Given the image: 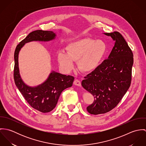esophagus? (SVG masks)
I'll list each match as a JSON object with an SVG mask.
<instances>
[{"label":"esophagus","mask_w":146,"mask_h":146,"mask_svg":"<svg viewBox=\"0 0 146 146\" xmlns=\"http://www.w3.org/2000/svg\"><path fill=\"white\" fill-rule=\"evenodd\" d=\"M74 84L75 85H77V86H81V82L78 79H76L75 80V81L74 82Z\"/></svg>","instance_id":"esophagus-1"}]
</instances>
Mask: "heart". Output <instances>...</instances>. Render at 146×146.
Here are the masks:
<instances>
[{
  "label": "heart",
  "instance_id": "1",
  "mask_svg": "<svg viewBox=\"0 0 146 146\" xmlns=\"http://www.w3.org/2000/svg\"><path fill=\"white\" fill-rule=\"evenodd\" d=\"M66 50L67 52H61L58 54V62L66 71H70L74 61L79 60L80 70L90 72L100 65L106 52V45L101 40L85 38L70 42Z\"/></svg>",
  "mask_w": 146,
  "mask_h": 146
}]
</instances>
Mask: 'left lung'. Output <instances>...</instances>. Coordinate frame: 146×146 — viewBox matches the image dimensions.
Wrapping results in <instances>:
<instances>
[{
	"instance_id": "obj_1",
	"label": "left lung",
	"mask_w": 146,
	"mask_h": 146,
	"mask_svg": "<svg viewBox=\"0 0 146 146\" xmlns=\"http://www.w3.org/2000/svg\"><path fill=\"white\" fill-rule=\"evenodd\" d=\"M115 42L108 59L85 76L82 85L94 98L86 107L93 115L105 113L120 102L131 81L133 54L122 35L114 31L104 33Z\"/></svg>"
}]
</instances>
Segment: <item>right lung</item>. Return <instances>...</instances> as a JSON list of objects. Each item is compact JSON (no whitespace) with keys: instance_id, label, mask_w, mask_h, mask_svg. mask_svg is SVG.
<instances>
[{"instance_id":"add662e5","label":"right lung","mask_w":146,"mask_h":146,"mask_svg":"<svg viewBox=\"0 0 146 146\" xmlns=\"http://www.w3.org/2000/svg\"><path fill=\"white\" fill-rule=\"evenodd\" d=\"M55 36L56 34L53 31H34L17 45L14 54L13 77L15 84L27 102L42 113L49 112L55 108L63 90L72 85L74 77L53 71L44 83L36 87H30L23 82L20 75L19 53L25 43L38 40L49 41L54 39Z\"/></svg>"}]
</instances>
